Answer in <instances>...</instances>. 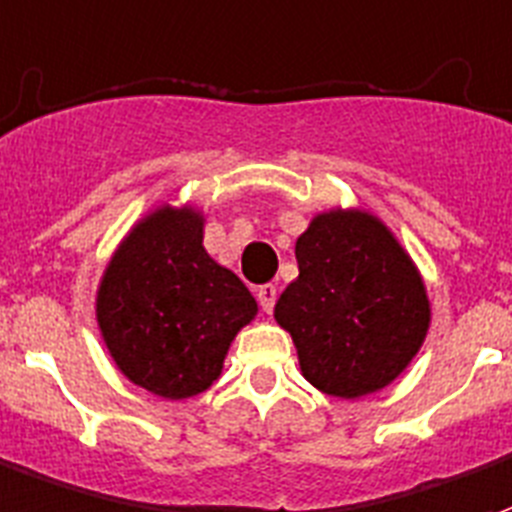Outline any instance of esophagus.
I'll return each instance as SVG.
<instances>
[{"mask_svg":"<svg viewBox=\"0 0 512 512\" xmlns=\"http://www.w3.org/2000/svg\"><path fill=\"white\" fill-rule=\"evenodd\" d=\"M275 297H278V288L272 286V283H264V286L256 288V299H259V305L264 313H272V307H275Z\"/></svg>","mask_w":512,"mask_h":512,"instance_id":"1","label":"esophagus"}]
</instances>
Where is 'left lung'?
Returning <instances> with one entry per match:
<instances>
[{"instance_id": "8db88e82", "label": "left lung", "mask_w": 512, "mask_h": 512, "mask_svg": "<svg viewBox=\"0 0 512 512\" xmlns=\"http://www.w3.org/2000/svg\"><path fill=\"white\" fill-rule=\"evenodd\" d=\"M297 264L275 321L302 375L340 399L386 388L424 345L432 315L413 259L375 215L329 210L297 240Z\"/></svg>"}]
</instances>
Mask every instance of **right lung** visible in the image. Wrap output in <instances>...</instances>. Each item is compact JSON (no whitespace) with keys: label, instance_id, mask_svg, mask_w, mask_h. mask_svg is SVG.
<instances>
[{"label":"right lung","instance_id":"add662e5","mask_svg":"<svg viewBox=\"0 0 512 512\" xmlns=\"http://www.w3.org/2000/svg\"><path fill=\"white\" fill-rule=\"evenodd\" d=\"M194 207L145 215L107 264L96 291L99 332L118 370L164 399L197 397L224 370L256 299L202 245Z\"/></svg>","mask_w":512,"mask_h":512}]
</instances>
